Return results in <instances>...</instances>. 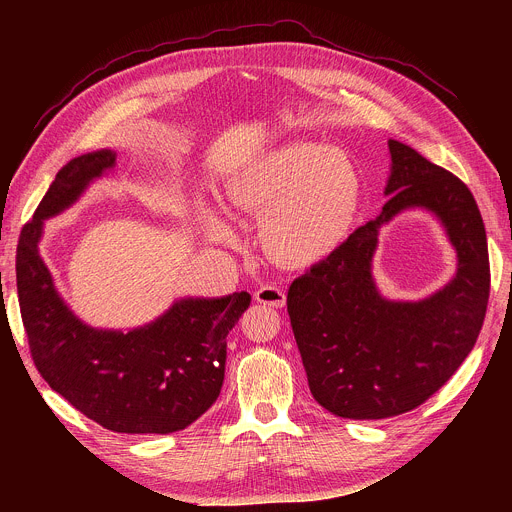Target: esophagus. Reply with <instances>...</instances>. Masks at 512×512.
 <instances>
[{
    "label": "esophagus",
    "instance_id": "obj_1",
    "mask_svg": "<svg viewBox=\"0 0 512 512\" xmlns=\"http://www.w3.org/2000/svg\"><path fill=\"white\" fill-rule=\"evenodd\" d=\"M255 300L259 304H265L271 308H283L285 306V291L279 285L267 283L255 291Z\"/></svg>",
    "mask_w": 512,
    "mask_h": 512
}]
</instances>
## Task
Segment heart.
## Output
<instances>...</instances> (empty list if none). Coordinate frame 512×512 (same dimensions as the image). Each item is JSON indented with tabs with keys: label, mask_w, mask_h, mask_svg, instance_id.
Returning a JSON list of instances; mask_svg holds the SVG:
<instances>
[{
	"label": "heart",
	"mask_w": 512,
	"mask_h": 512,
	"mask_svg": "<svg viewBox=\"0 0 512 512\" xmlns=\"http://www.w3.org/2000/svg\"><path fill=\"white\" fill-rule=\"evenodd\" d=\"M360 180L354 164L328 143L289 141L243 166L227 186L231 208L263 219L267 253L291 267L332 253L348 233ZM208 237L229 243L233 229L202 208Z\"/></svg>",
	"instance_id": "1"
}]
</instances>
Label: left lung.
<instances>
[{
	"mask_svg": "<svg viewBox=\"0 0 512 512\" xmlns=\"http://www.w3.org/2000/svg\"><path fill=\"white\" fill-rule=\"evenodd\" d=\"M389 156L381 214L287 291L310 391L346 419H385L429 399L474 348L490 294L486 231L468 186L397 139ZM415 207L445 227L457 273L423 301H391L376 287L372 257L380 229Z\"/></svg>",
	"mask_w": 512,
	"mask_h": 512,
	"instance_id": "obj_1",
	"label": "left lung"
}]
</instances>
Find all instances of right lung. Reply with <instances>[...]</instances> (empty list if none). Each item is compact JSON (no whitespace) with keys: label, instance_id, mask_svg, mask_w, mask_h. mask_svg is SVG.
Returning <instances> with one entry per match:
<instances>
[{"label":"right lung","instance_id":"1","mask_svg":"<svg viewBox=\"0 0 512 512\" xmlns=\"http://www.w3.org/2000/svg\"><path fill=\"white\" fill-rule=\"evenodd\" d=\"M115 160L113 150H97L58 170L18 241L20 312L36 369L52 391L105 429L164 435L188 427L216 401L227 334L251 296L180 298L127 332L89 326L72 312L40 255L44 221L75 204Z\"/></svg>","mask_w":512,"mask_h":512}]
</instances>
